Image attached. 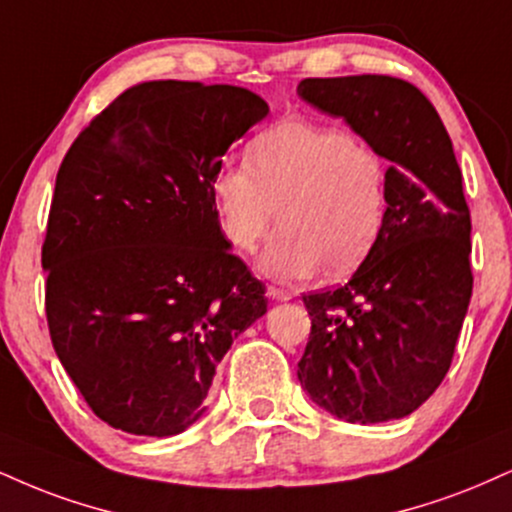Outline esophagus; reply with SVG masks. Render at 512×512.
Returning a JSON list of instances; mask_svg holds the SVG:
<instances>
[{
  "label": "esophagus",
  "mask_w": 512,
  "mask_h": 512,
  "mask_svg": "<svg viewBox=\"0 0 512 512\" xmlns=\"http://www.w3.org/2000/svg\"><path fill=\"white\" fill-rule=\"evenodd\" d=\"M267 295L272 300H276V303H286V300L293 298L291 291H286V288H276V286H269L267 288Z\"/></svg>",
  "instance_id": "obj_1"
}]
</instances>
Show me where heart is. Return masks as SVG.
<instances>
[{
    "label": "heart",
    "instance_id": "b5f03b06",
    "mask_svg": "<svg viewBox=\"0 0 512 512\" xmlns=\"http://www.w3.org/2000/svg\"><path fill=\"white\" fill-rule=\"evenodd\" d=\"M386 164L372 147L336 126L288 119L250 145V166H221L212 181L224 236L260 257L274 279L346 276L374 250L386 221Z\"/></svg>",
    "mask_w": 512,
    "mask_h": 512
}]
</instances>
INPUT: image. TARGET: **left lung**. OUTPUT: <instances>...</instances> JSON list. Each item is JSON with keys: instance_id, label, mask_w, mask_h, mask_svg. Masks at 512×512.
Segmentation results:
<instances>
[{"instance_id": "1", "label": "left lung", "mask_w": 512, "mask_h": 512, "mask_svg": "<svg viewBox=\"0 0 512 512\" xmlns=\"http://www.w3.org/2000/svg\"><path fill=\"white\" fill-rule=\"evenodd\" d=\"M298 95L389 162L374 250L341 288L303 295L300 386L338 420H400L439 389L472 298L463 174L432 102L405 80L305 78Z\"/></svg>"}]
</instances>
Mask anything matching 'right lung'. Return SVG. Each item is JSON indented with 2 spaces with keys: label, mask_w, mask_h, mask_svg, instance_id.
Instances as JSON below:
<instances>
[{
  "label": "right lung",
  "mask_w": 512,
  "mask_h": 512,
  "mask_svg": "<svg viewBox=\"0 0 512 512\" xmlns=\"http://www.w3.org/2000/svg\"><path fill=\"white\" fill-rule=\"evenodd\" d=\"M269 107L236 85L152 80L109 104L57 174L42 269L52 346L109 427L176 436L233 338L267 312L212 181Z\"/></svg>",
  "instance_id": "obj_1"
}]
</instances>
